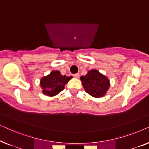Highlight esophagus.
<instances>
[{
    "mask_svg": "<svg viewBox=\"0 0 149 149\" xmlns=\"http://www.w3.org/2000/svg\"><path fill=\"white\" fill-rule=\"evenodd\" d=\"M74 77H75V78H79V73H77V74H74Z\"/></svg>",
    "mask_w": 149,
    "mask_h": 149,
    "instance_id": "obj_1",
    "label": "esophagus"
}]
</instances>
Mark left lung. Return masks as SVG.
I'll return each instance as SVG.
<instances>
[{
  "instance_id": "obj_1",
  "label": "left lung",
  "mask_w": 149,
  "mask_h": 149,
  "mask_svg": "<svg viewBox=\"0 0 149 149\" xmlns=\"http://www.w3.org/2000/svg\"><path fill=\"white\" fill-rule=\"evenodd\" d=\"M80 79L85 91L96 98L104 96L111 86L109 78L96 69L88 70L86 75L81 76Z\"/></svg>"
}]
</instances>
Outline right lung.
<instances>
[{
  "mask_svg": "<svg viewBox=\"0 0 149 149\" xmlns=\"http://www.w3.org/2000/svg\"><path fill=\"white\" fill-rule=\"evenodd\" d=\"M72 77H66L61 74L60 71L53 70L49 74L42 77L40 80V85L42 92L47 96L53 97L64 90L65 85Z\"/></svg>",
  "mask_w": 149,
  "mask_h": 149,
  "instance_id": "obj_1",
  "label": "right lung"
}]
</instances>
